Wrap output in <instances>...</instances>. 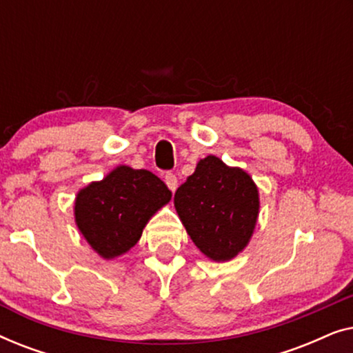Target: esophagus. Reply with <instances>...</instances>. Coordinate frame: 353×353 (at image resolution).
<instances>
[{"label":"esophagus","instance_id":"1","mask_svg":"<svg viewBox=\"0 0 353 353\" xmlns=\"http://www.w3.org/2000/svg\"><path fill=\"white\" fill-rule=\"evenodd\" d=\"M163 181H165L168 190L175 192V190L178 188V178L173 175V173H165V176H163Z\"/></svg>","mask_w":353,"mask_h":353}]
</instances>
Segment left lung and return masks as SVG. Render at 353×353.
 I'll use <instances>...</instances> for the list:
<instances>
[{
	"instance_id": "1",
	"label": "left lung",
	"mask_w": 353,
	"mask_h": 353,
	"mask_svg": "<svg viewBox=\"0 0 353 353\" xmlns=\"http://www.w3.org/2000/svg\"><path fill=\"white\" fill-rule=\"evenodd\" d=\"M173 202L192 243L215 262L231 260L249 244L260 209L249 173L215 156L197 162Z\"/></svg>"
}]
</instances>
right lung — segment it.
<instances>
[{
  "label": "right lung",
  "mask_w": 353,
  "mask_h": 353,
  "mask_svg": "<svg viewBox=\"0 0 353 353\" xmlns=\"http://www.w3.org/2000/svg\"><path fill=\"white\" fill-rule=\"evenodd\" d=\"M170 199L154 173L120 165L79 191L75 223L101 257L115 259L138 243L149 219Z\"/></svg>",
  "instance_id": "right-lung-1"
}]
</instances>
